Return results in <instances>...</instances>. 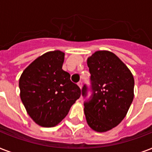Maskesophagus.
I'll return each instance as SVG.
<instances>
[{
    "instance_id": "1",
    "label": "esophagus",
    "mask_w": 152,
    "mask_h": 152,
    "mask_svg": "<svg viewBox=\"0 0 152 152\" xmlns=\"http://www.w3.org/2000/svg\"><path fill=\"white\" fill-rule=\"evenodd\" d=\"M77 84H78L79 87L81 88H82V85H83V83H82V81H80V82H78V83H77Z\"/></svg>"
}]
</instances>
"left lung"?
<instances>
[{
  "mask_svg": "<svg viewBox=\"0 0 152 152\" xmlns=\"http://www.w3.org/2000/svg\"><path fill=\"white\" fill-rule=\"evenodd\" d=\"M91 86L84 84L82 96L88 125L96 132L116 127L126 115L134 97V79L128 67L109 51H97L88 59Z\"/></svg>",
  "mask_w": 152,
  "mask_h": 152,
  "instance_id": "1",
  "label": "left lung"
}]
</instances>
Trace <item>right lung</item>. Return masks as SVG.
Returning a JSON list of instances; mask_svg holds the SVG:
<instances>
[{
	"mask_svg": "<svg viewBox=\"0 0 152 152\" xmlns=\"http://www.w3.org/2000/svg\"><path fill=\"white\" fill-rule=\"evenodd\" d=\"M64 53L55 50L34 60L19 81L20 98L38 125L53 127L64 119L81 95L80 88L62 69Z\"/></svg>",
	"mask_w": 152,
	"mask_h": 152,
	"instance_id": "obj_1",
	"label": "right lung"
}]
</instances>
